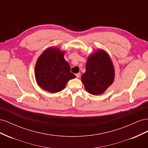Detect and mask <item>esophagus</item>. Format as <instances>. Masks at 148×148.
I'll return each mask as SVG.
<instances>
[{"label":"esophagus","mask_w":148,"mask_h":148,"mask_svg":"<svg viewBox=\"0 0 148 148\" xmlns=\"http://www.w3.org/2000/svg\"><path fill=\"white\" fill-rule=\"evenodd\" d=\"M75 75H76V77H77V78H79V77H80V73H76L75 74Z\"/></svg>","instance_id":"obj_1"}]
</instances>
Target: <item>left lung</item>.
Masks as SVG:
<instances>
[{"label":"left lung","mask_w":148,"mask_h":148,"mask_svg":"<svg viewBox=\"0 0 148 148\" xmlns=\"http://www.w3.org/2000/svg\"><path fill=\"white\" fill-rule=\"evenodd\" d=\"M114 76V69L109 56L105 51L99 50L89 57L82 80L89 93L99 95L113 83Z\"/></svg>","instance_id":"left-lung-1"}]
</instances>
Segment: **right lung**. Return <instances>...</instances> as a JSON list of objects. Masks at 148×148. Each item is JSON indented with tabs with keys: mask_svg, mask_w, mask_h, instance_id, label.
<instances>
[{
	"mask_svg": "<svg viewBox=\"0 0 148 148\" xmlns=\"http://www.w3.org/2000/svg\"><path fill=\"white\" fill-rule=\"evenodd\" d=\"M64 53L56 48H49L40 56L35 66L38 84L44 90L56 93L65 88L69 80L76 76L64 58Z\"/></svg>",
	"mask_w": 148,
	"mask_h": 148,
	"instance_id": "right-lung-1",
	"label": "right lung"
}]
</instances>
